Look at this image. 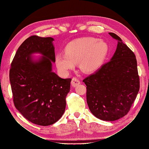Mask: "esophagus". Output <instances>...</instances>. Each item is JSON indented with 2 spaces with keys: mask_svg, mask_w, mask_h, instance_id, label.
I'll use <instances>...</instances> for the list:
<instances>
[{
  "mask_svg": "<svg viewBox=\"0 0 149 149\" xmlns=\"http://www.w3.org/2000/svg\"><path fill=\"white\" fill-rule=\"evenodd\" d=\"M80 81L77 78H73L72 79V81H71V85L73 87H76V86H78L80 84Z\"/></svg>",
  "mask_w": 149,
  "mask_h": 149,
  "instance_id": "34e87169",
  "label": "esophagus"
}]
</instances>
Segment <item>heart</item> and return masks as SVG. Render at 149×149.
I'll use <instances>...</instances> for the list:
<instances>
[{"label":"heart","instance_id":"1","mask_svg":"<svg viewBox=\"0 0 149 149\" xmlns=\"http://www.w3.org/2000/svg\"><path fill=\"white\" fill-rule=\"evenodd\" d=\"M109 53V45L102 40L84 37L71 41L65 48V54H58L55 58L56 66L63 73L73 68L79 61L83 71L90 73L100 68Z\"/></svg>","mask_w":149,"mask_h":149}]
</instances>
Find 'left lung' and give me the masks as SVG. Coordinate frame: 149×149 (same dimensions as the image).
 I'll return each instance as SVG.
<instances>
[{
  "mask_svg": "<svg viewBox=\"0 0 149 149\" xmlns=\"http://www.w3.org/2000/svg\"><path fill=\"white\" fill-rule=\"evenodd\" d=\"M109 33L118 40L113 56L83 81L87 86L86 100L91 113L101 120L114 121L129 111L140 82L134 53L119 36Z\"/></svg>",
  "mask_w": 149,
  "mask_h": 149,
  "instance_id": "1",
  "label": "left lung"
}]
</instances>
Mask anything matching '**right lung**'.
I'll return each mask as SVG.
<instances>
[{"label": "right lung", "instance_id": "obj_1", "mask_svg": "<svg viewBox=\"0 0 149 149\" xmlns=\"http://www.w3.org/2000/svg\"><path fill=\"white\" fill-rule=\"evenodd\" d=\"M52 37L33 35L18 48L9 73L13 102L25 119L47 126L63 114L71 78L63 79L52 71L55 62ZM34 54L42 56L35 58Z\"/></svg>", "mask_w": 149, "mask_h": 149}]
</instances>
